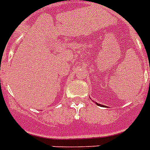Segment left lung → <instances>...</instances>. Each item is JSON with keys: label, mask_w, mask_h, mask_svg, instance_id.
<instances>
[{"label": "left lung", "mask_w": 150, "mask_h": 150, "mask_svg": "<svg viewBox=\"0 0 150 150\" xmlns=\"http://www.w3.org/2000/svg\"><path fill=\"white\" fill-rule=\"evenodd\" d=\"M97 105H98V106H103V105H101V104H98V103H97Z\"/></svg>", "instance_id": "obj_1"}]
</instances>
